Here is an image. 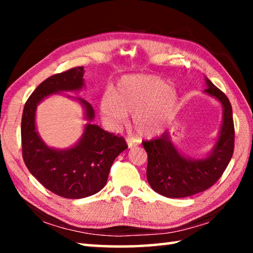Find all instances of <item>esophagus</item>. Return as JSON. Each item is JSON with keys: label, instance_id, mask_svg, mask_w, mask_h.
I'll list each match as a JSON object with an SVG mask.
<instances>
[{"label": "esophagus", "instance_id": "34e87169", "mask_svg": "<svg viewBox=\"0 0 253 253\" xmlns=\"http://www.w3.org/2000/svg\"><path fill=\"white\" fill-rule=\"evenodd\" d=\"M126 142H127V145H128V147H129V148L134 147V146H136V145H137L136 139L135 138H131V137H127Z\"/></svg>", "mask_w": 253, "mask_h": 253}]
</instances>
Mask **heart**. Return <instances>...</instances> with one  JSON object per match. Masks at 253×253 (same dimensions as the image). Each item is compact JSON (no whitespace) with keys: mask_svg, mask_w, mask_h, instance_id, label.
Masks as SVG:
<instances>
[{"mask_svg":"<svg viewBox=\"0 0 253 253\" xmlns=\"http://www.w3.org/2000/svg\"><path fill=\"white\" fill-rule=\"evenodd\" d=\"M102 117L111 125H119L128 115L140 137L149 138L164 129L176 116L179 99L168 81L156 76H127L119 81L113 93L100 99Z\"/></svg>","mask_w":253,"mask_h":253,"instance_id":"obj_1","label":"heart"}]
</instances>
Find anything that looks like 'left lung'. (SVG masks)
Segmentation results:
<instances>
[{
    "label": "left lung",
    "mask_w": 253,
    "mask_h": 253,
    "mask_svg": "<svg viewBox=\"0 0 253 253\" xmlns=\"http://www.w3.org/2000/svg\"><path fill=\"white\" fill-rule=\"evenodd\" d=\"M204 91L223 106V124L211 155L203 160H190L178 153L169 132L160 138L145 140L147 153V181L154 191L166 198H186L213 186L229 165L234 151V124L229 98L207 79Z\"/></svg>",
    "instance_id": "obj_1"
}]
</instances>
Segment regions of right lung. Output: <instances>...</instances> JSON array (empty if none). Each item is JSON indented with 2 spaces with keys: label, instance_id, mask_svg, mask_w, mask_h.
Listing matches in <instances>:
<instances>
[{
  "label": "right lung",
  "instance_id": "right-lung-1",
  "mask_svg": "<svg viewBox=\"0 0 253 253\" xmlns=\"http://www.w3.org/2000/svg\"><path fill=\"white\" fill-rule=\"evenodd\" d=\"M84 67L55 74L38 85L23 108L21 122L23 161L34 177L46 190L61 198L83 199L93 195L106 185L111 165L128 147L124 137L106 131L89 123L80 142L66 151L50 148L36 129L37 105L44 97L60 91L79 90L84 85ZM85 108V118L93 119L92 106L77 97Z\"/></svg>",
  "mask_w": 253,
  "mask_h": 253
}]
</instances>
